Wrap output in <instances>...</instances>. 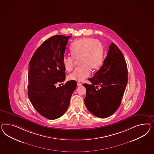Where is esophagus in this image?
I'll use <instances>...</instances> for the list:
<instances>
[{
	"mask_svg": "<svg viewBox=\"0 0 154 154\" xmlns=\"http://www.w3.org/2000/svg\"><path fill=\"white\" fill-rule=\"evenodd\" d=\"M82 85V84L81 83H80V82H78V83H77V86H81Z\"/></svg>",
	"mask_w": 154,
	"mask_h": 154,
	"instance_id": "obj_1",
	"label": "esophagus"
}]
</instances>
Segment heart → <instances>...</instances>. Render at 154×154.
I'll return each instance as SVG.
<instances>
[{
	"label": "heart",
	"mask_w": 154,
	"mask_h": 154,
	"mask_svg": "<svg viewBox=\"0 0 154 154\" xmlns=\"http://www.w3.org/2000/svg\"><path fill=\"white\" fill-rule=\"evenodd\" d=\"M72 56L64 57L63 65L68 72L72 71L75 60H79L80 66L68 75L71 81L82 82L90 75V69L95 71L99 68L103 62V50L100 42L92 38H80L72 45Z\"/></svg>",
	"instance_id": "obj_1"
}]
</instances>
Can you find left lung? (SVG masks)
<instances>
[{"instance_id": "obj_1", "label": "left lung", "mask_w": 154, "mask_h": 154, "mask_svg": "<svg viewBox=\"0 0 154 154\" xmlns=\"http://www.w3.org/2000/svg\"><path fill=\"white\" fill-rule=\"evenodd\" d=\"M88 81L91 85H83L86 89L84 101L88 111L100 118L112 116L121 105L128 82L125 57L113 42L103 66Z\"/></svg>"}]
</instances>
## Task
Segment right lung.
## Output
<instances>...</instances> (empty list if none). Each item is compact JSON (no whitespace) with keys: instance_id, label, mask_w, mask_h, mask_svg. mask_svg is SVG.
Returning a JSON list of instances; mask_svg holds the SVG:
<instances>
[{"instance_id":"obj_1","label":"right lung","mask_w":154,"mask_h":154,"mask_svg":"<svg viewBox=\"0 0 154 154\" xmlns=\"http://www.w3.org/2000/svg\"><path fill=\"white\" fill-rule=\"evenodd\" d=\"M71 37L55 35L49 38L38 48L29 61V98L35 110L50 120L59 118L66 112L77 87L75 81H67L58 88L55 86L66 79L63 59Z\"/></svg>"}]
</instances>
